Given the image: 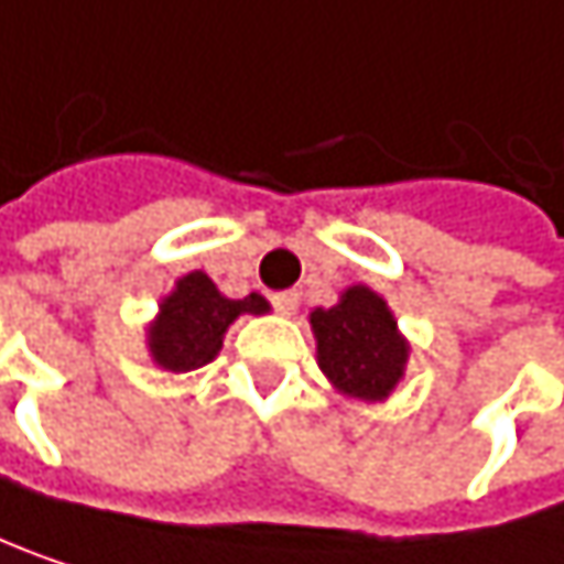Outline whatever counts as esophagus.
<instances>
[{"label": "esophagus", "mask_w": 564, "mask_h": 564, "mask_svg": "<svg viewBox=\"0 0 564 564\" xmlns=\"http://www.w3.org/2000/svg\"><path fill=\"white\" fill-rule=\"evenodd\" d=\"M299 302H302L299 292H279V295H272V305H275L279 315H295L299 312Z\"/></svg>", "instance_id": "esophagus-1"}]
</instances>
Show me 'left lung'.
<instances>
[{
  "mask_svg": "<svg viewBox=\"0 0 564 564\" xmlns=\"http://www.w3.org/2000/svg\"><path fill=\"white\" fill-rule=\"evenodd\" d=\"M315 358L335 394L378 404L394 394L408 371L411 341L384 295L368 285H348L332 308L308 315Z\"/></svg>",
  "mask_w": 564,
  "mask_h": 564,
  "instance_id": "left-lung-1",
  "label": "left lung"
}]
</instances>
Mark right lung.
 Returning a JSON list of instances; mask_svg holds the SVG:
<instances>
[{"instance_id":"1","label":"right lung","mask_w":564,"mask_h":564,"mask_svg":"<svg viewBox=\"0 0 564 564\" xmlns=\"http://www.w3.org/2000/svg\"><path fill=\"white\" fill-rule=\"evenodd\" d=\"M269 302L252 292L246 299H229L216 289V282L193 269L173 282V289L160 299L153 322L143 328V345L150 361L160 371L186 375L203 365H209L229 325L239 315H265Z\"/></svg>"}]
</instances>
